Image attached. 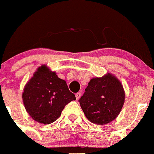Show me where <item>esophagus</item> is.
Listing matches in <instances>:
<instances>
[{"label": "esophagus", "mask_w": 154, "mask_h": 154, "mask_svg": "<svg viewBox=\"0 0 154 154\" xmlns=\"http://www.w3.org/2000/svg\"><path fill=\"white\" fill-rule=\"evenodd\" d=\"M76 99H77V100H79V99H80V96H81V93L80 92H77V94H76Z\"/></svg>", "instance_id": "obj_1"}]
</instances>
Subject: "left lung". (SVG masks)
Masks as SVG:
<instances>
[{
    "mask_svg": "<svg viewBox=\"0 0 154 154\" xmlns=\"http://www.w3.org/2000/svg\"><path fill=\"white\" fill-rule=\"evenodd\" d=\"M85 91L79 102L88 121L103 125L116 119L125 100V90L118 78L109 73L92 78Z\"/></svg>",
    "mask_w": 154,
    "mask_h": 154,
    "instance_id": "left-lung-1",
    "label": "left lung"
}]
</instances>
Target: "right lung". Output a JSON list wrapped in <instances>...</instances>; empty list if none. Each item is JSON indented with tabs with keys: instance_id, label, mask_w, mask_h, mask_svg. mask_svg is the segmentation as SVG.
<instances>
[{
	"instance_id": "right-lung-1",
	"label": "right lung",
	"mask_w": 154,
	"mask_h": 154,
	"mask_svg": "<svg viewBox=\"0 0 154 154\" xmlns=\"http://www.w3.org/2000/svg\"><path fill=\"white\" fill-rule=\"evenodd\" d=\"M22 99L33 120L49 125L59 119L65 106L76 97L64 80L42 65L24 86Z\"/></svg>"
}]
</instances>
